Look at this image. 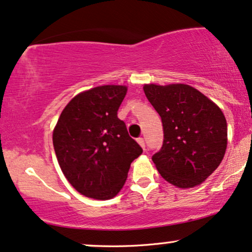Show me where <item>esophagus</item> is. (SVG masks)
<instances>
[{
	"instance_id": "esophagus-1",
	"label": "esophagus",
	"mask_w": 252,
	"mask_h": 252,
	"mask_svg": "<svg viewBox=\"0 0 252 252\" xmlns=\"http://www.w3.org/2000/svg\"><path fill=\"white\" fill-rule=\"evenodd\" d=\"M137 141H138V144L140 145V146L143 147V149L145 150V147H146V146H145V140H144V138H138Z\"/></svg>"
}]
</instances>
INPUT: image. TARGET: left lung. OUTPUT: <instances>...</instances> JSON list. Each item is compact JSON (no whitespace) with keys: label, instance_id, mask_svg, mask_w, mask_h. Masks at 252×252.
I'll list each match as a JSON object with an SVG mask.
<instances>
[{"label":"left lung","instance_id":"8db88e82","mask_svg":"<svg viewBox=\"0 0 252 252\" xmlns=\"http://www.w3.org/2000/svg\"><path fill=\"white\" fill-rule=\"evenodd\" d=\"M160 115L164 140L152 156L166 182L182 189L202 184L225 155L227 125L220 108L189 85H145Z\"/></svg>","mask_w":252,"mask_h":252}]
</instances>
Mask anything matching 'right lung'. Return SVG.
I'll return each mask as SVG.
<instances>
[{
	"label": "right lung",
	"instance_id": "add662e5",
	"mask_svg": "<svg viewBox=\"0 0 252 252\" xmlns=\"http://www.w3.org/2000/svg\"><path fill=\"white\" fill-rule=\"evenodd\" d=\"M125 86H100L70 100L59 118L53 145L62 172L86 197L111 199L125 184L131 162L143 153L118 118Z\"/></svg>",
	"mask_w": 252,
	"mask_h": 252
}]
</instances>
